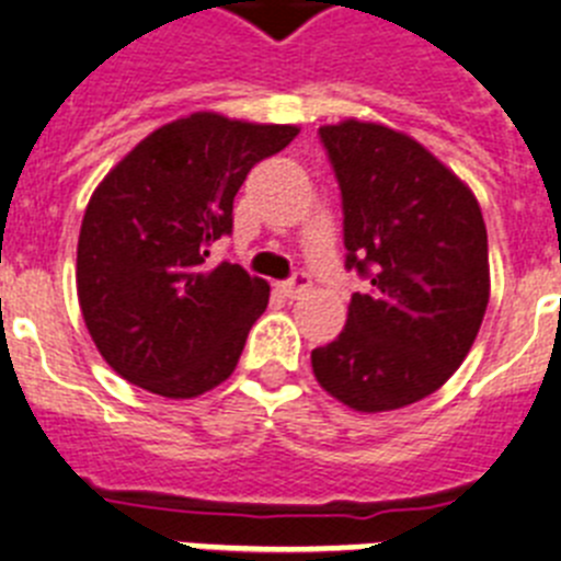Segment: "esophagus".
<instances>
[{
  "mask_svg": "<svg viewBox=\"0 0 561 561\" xmlns=\"http://www.w3.org/2000/svg\"><path fill=\"white\" fill-rule=\"evenodd\" d=\"M309 286H311V275H309V272L297 270L295 275H291L289 280H286V284H280V289H284L286 297H291V300H295V297H304L306 291H309Z\"/></svg>",
  "mask_w": 561,
  "mask_h": 561,
  "instance_id": "34e87169",
  "label": "esophagus"
}]
</instances>
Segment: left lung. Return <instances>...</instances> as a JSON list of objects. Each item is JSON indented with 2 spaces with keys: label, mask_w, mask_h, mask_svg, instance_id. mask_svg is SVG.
Returning a JSON list of instances; mask_svg holds the SVG:
<instances>
[{
  "label": "left lung",
  "mask_w": 561,
  "mask_h": 561,
  "mask_svg": "<svg viewBox=\"0 0 561 561\" xmlns=\"http://www.w3.org/2000/svg\"><path fill=\"white\" fill-rule=\"evenodd\" d=\"M317 134L340 185L345 270L365 277L368 291L351 295L348 323L311 351V368L348 408H404L455 374L483 323V213L408 134L359 121Z\"/></svg>",
  "instance_id": "left-lung-1"
}]
</instances>
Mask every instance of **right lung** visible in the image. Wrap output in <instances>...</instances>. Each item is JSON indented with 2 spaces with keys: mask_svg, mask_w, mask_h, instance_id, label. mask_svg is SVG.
<instances>
[{
  "mask_svg": "<svg viewBox=\"0 0 561 561\" xmlns=\"http://www.w3.org/2000/svg\"><path fill=\"white\" fill-rule=\"evenodd\" d=\"M295 137V126L196 112L148 134L92 193L78 238V300L123 379L191 399L236 370L270 286L207 257L232 232L250 168Z\"/></svg>",
  "mask_w": 561,
  "mask_h": 561,
  "instance_id": "add662e5",
  "label": "right lung"
}]
</instances>
